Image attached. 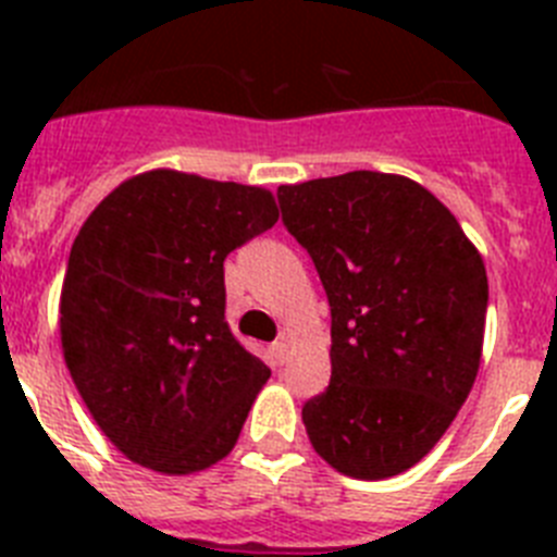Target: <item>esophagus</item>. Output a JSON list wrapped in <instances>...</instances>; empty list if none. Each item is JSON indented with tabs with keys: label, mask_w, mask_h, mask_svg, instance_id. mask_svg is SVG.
<instances>
[{
	"label": "esophagus",
	"mask_w": 557,
	"mask_h": 557,
	"mask_svg": "<svg viewBox=\"0 0 557 557\" xmlns=\"http://www.w3.org/2000/svg\"><path fill=\"white\" fill-rule=\"evenodd\" d=\"M287 351H289V339L287 337H278L270 346V357H273L275 366H284V359H287Z\"/></svg>",
	"instance_id": "1"
}]
</instances>
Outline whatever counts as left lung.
I'll list each match as a JSON object with an SVG mask.
<instances>
[{"label":"left lung","mask_w":557,"mask_h":557,"mask_svg":"<svg viewBox=\"0 0 557 557\" xmlns=\"http://www.w3.org/2000/svg\"><path fill=\"white\" fill-rule=\"evenodd\" d=\"M278 206L332 309V382L301 410L309 441L339 474H401L474 385L485 264L455 214L401 175L357 170L278 186Z\"/></svg>","instance_id":"1"}]
</instances>
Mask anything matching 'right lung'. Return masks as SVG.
<instances>
[{
  "instance_id": "obj_1",
  "label": "right lung",
  "mask_w": 557,
  "mask_h": 557,
  "mask_svg": "<svg viewBox=\"0 0 557 557\" xmlns=\"http://www.w3.org/2000/svg\"><path fill=\"white\" fill-rule=\"evenodd\" d=\"M275 220L268 189L152 170L83 223L61 293L63 357L133 462L191 474L234 449L270 368L225 321L223 262Z\"/></svg>"
}]
</instances>
